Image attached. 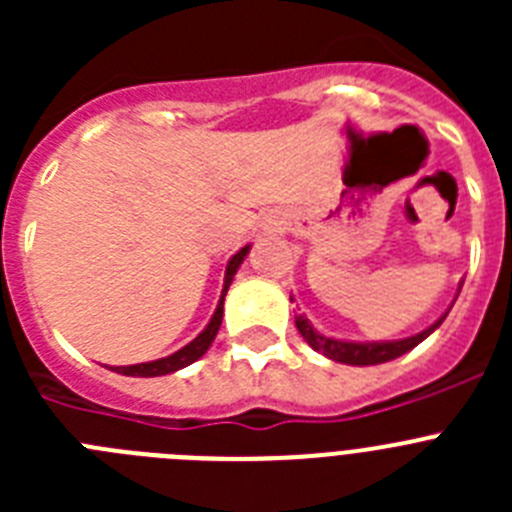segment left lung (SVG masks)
Masks as SVG:
<instances>
[{"label": "left lung", "instance_id": "left-lung-1", "mask_svg": "<svg viewBox=\"0 0 512 512\" xmlns=\"http://www.w3.org/2000/svg\"><path fill=\"white\" fill-rule=\"evenodd\" d=\"M292 300V297H289ZM449 310L443 312L441 318L436 320L433 325H428L425 330L415 333V336L400 338V341H341V338H330L318 333V330L312 328L310 320L305 315H295V325L300 330V336L310 343L318 354L328 356V359L338 361V364H348V366H374V364H384V361H392L397 356L408 354L413 351L418 343H423L425 338L431 336L433 330L446 320Z\"/></svg>", "mask_w": 512, "mask_h": 512}]
</instances>
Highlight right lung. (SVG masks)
Segmentation results:
<instances>
[{"instance_id": "obj_1", "label": "right lung", "mask_w": 512, "mask_h": 512, "mask_svg": "<svg viewBox=\"0 0 512 512\" xmlns=\"http://www.w3.org/2000/svg\"><path fill=\"white\" fill-rule=\"evenodd\" d=\"M248 251H251V246H243L241 251L235 253L233 259L228 261V266H225L223 295H220V302H217L215 315H212L210 323L205 325V330H202L200 336L194 338V341H189L187 346H184V348H179V351H176V354L164 356V359L146 361V364L112 366V372L125 374V377H164V374L179 372V369H184V366L194 364V361L200 359V356H205V354H207V348H210V346H212V341H215L217 330H220V323H223V302H225V295H228L230 282H233L235 271H238V266L243 264V259H246V256H248Z\"/></svg>"}]
</instances>
